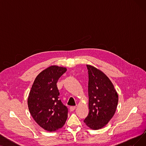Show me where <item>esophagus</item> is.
Instances as JSON below:
<instances>
[{
  "mask_svg": "<svg viewBox=\"0 0 146 146\" xmlns=\"http://www.w3.org/2000/svg\"><path fill=\"white\" fill-rule=\"evenodd\" d=\"M76 109V106H72L70 107V110L71 111H73Z\"/></svg>",
  "mask_w": 146,
  "mask_h": 146,
  "instance_id": "esophagus-1",
  "label": "esophagus"
}]
</instances>
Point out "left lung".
I'll list each match as a JSON object with an SVG mask.
<instances>
[{
  "mask_svg": "<svg viewBox=\"0 0 146 146\" xmlns=\"http://www.w3.org/2000/svg\"><path fill=\"white\" fill-rule=\"evenodd\" d=\"M88 70V115L84 120L93 129L104 127L115 112L118 96L109 78L96 68L86 65Z\"/></svg>",
  "mask_w": 146,
  "mask_h": 146,
  "instance_id": "1",
  "label": "left lung"
}]
</instances>
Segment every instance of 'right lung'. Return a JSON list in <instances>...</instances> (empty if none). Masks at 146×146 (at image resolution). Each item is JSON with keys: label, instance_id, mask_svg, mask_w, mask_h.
Instances as JSON below:
<instances>
[{"label": "right lung", "instance_id": "1", "mask_svg": "<svg viewBox=\"0 0 146 146\" xmlns=\"http://www.w3.org/2000/svg\"><path fill=\"white\" fill-rule=\"evenodd\" d=\"M65 67L52 66L35 78L28 98L31 115L36 123L48 131H55L63 126L67 118L68 108L60 99L57 86Z\"/></svg>", "mask_w": 146, "mask_h": 146}]
</instances>
